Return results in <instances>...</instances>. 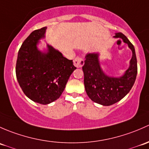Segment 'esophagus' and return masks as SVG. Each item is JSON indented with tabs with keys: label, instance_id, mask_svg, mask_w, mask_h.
Segmentation results:
<instances>
[{
	"label": "esophagus",
	"instance_id": "esophagus-1",
	"mask_svg": "<svg viewBox=\"0 0 149 149\" xmlns=\"http://www.w3.org/2000/svg\"><path fill=\"white\" fill-rule=\"evenodd\" d=\"M84 64H85V62H84L83 59L82 57H80V56H77V57H76L74 59V65L75 67L79 68V67H82L84 65Z\"/></svg>",
	"mask_w": 149,
	"mask_h": 149
}]
</instances>
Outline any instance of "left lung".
<instances>
[{
    "mask_svg": "<svg viewBox=\"0 0 149 149\" xmlns=\"http://www.w3.org/2000/svg\"><path fill=\"white\" fill-rule=\"evenodd\" d=\"M114 37L126 43L133 53L129 67L123 76L113 77L105 74L100 67L98 53L87 54L82 67L87 95L93 102L105 106L115 104L125 97L134 85L137 75V59L133 45L123 33H116Z\"/></svg>",
    "mask_w": 149,
    "mask_h": 149,
    "instance_id": "1",
    "label": "left lung"
}]
</instances>
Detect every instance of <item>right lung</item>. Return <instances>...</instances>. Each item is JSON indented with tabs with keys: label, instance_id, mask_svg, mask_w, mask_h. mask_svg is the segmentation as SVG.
<instances>
[{
	"label": "right lung",
	"instance_id": "1",
	"mask_svg": "<svg viewBox=\"0 0 149 149\" xmlns=\"http://www.w3.org/2000/svg\"><path fill=\"white\" fill-rule=\"evenodd\" d=\"M47 27L33 31L23 42L18 53L16 74L24 94L33 102L47 105L63 93L70 75L76 69L72 60L47 44V52L37 44L44 38Z\"/></svg>",
	"mask_w": 149,
	"mask_h": 149
}]
</instances>
